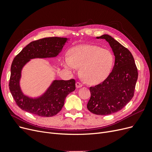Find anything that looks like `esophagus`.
Returning a JSON list of instances; mask_svg holds the SVG:
<instances>
[{"instance_id": "34e87169", "label": "esophagus", "mask_w": 152, "mask_h": 152, "mask_svg": "<svg viewBox=\"0 0 152 152\" xmlns=\"http://www.w3.org/2000/svg\"><path fill=\"white\" fill-rule=\"evenodd\" d=\"M76 87L77 88H79V87H82L83 86V84H81L80 82H76Z\"/></svg>"}]
</instances>
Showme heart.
<instances>
[{"mask_svg": "<svg viewBox=\"0 0 152 152\" xmlns=\"http://www.w3.org/2000/svg\"><path fill=\"white\" fill-rule=\"evenodd\" d=\"M114 62L109 50L93 45H80L72 48L70 56L63 59V66L72 72L81 67L80 72L87 83L94 84L104 80L111 72Z\"/></svg>", "mask_w": 152, "mask_h": 152, "instance_id": "obj_1", "label": "heart"}]
</instances>
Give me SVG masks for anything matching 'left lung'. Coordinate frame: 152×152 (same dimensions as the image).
<instances>
[{"mask_svg":"<svg viewBox=\"0 0 152 152\" xmlns=\"http://www.w3.org/2000/svg\"><path fill=\"white\" fill-rule=\"evenodd\" d=\"M96 38L107 41L115 59L107 79L90 87L91 98L87 108L94 114L107 115L122 109L133 98L138 73L134 58L126 48L108 35Z\"/></svg>","mask_w":152,"mask_h":152,"instance_id":"1","label":"left lung"}]
</instances>
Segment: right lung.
<instances>
[{"label": "right lung", "instance_id": "right-lung-1", "mask_svg": "<svg viewBox=\"0 0 152 152\" xmlns=\"http://www.w3.org/2000/svg\"><path fill=\"white\" fill-rule=\"evenodd\" d=\"M66 41V38L57 37L37 40L27 45L14 58L9 87L16 104L21 110L40 117L54 116L61 111L66 96L75 91L74 79L56 80L43 96L32 99L23 94L20 87L22 68L30 59L56 57Z\"/></svg>", "mask_w": 152, "mask_h": 152}]
</instances>
